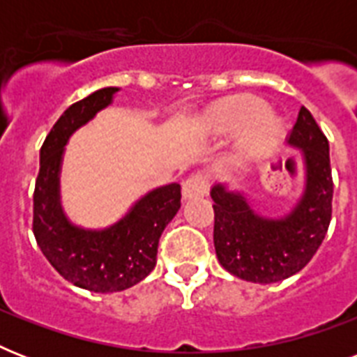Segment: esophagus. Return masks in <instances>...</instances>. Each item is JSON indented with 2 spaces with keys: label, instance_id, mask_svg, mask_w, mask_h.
<instances>
[{
  "label": "esophagus",
  "instance_id": "34e87169",
  "mask_svg": "<svg viewBox=\"0 0 357 357\" xmlns=\"http://www.w3.org/2000/svg\"><path fill=\"white\" fill-rule=\"evenodd\" d=\"M209 189V183H207L206 176H202V174H195V176H190L183 181L181 185V195H183L185 200H195L198 196H204Z\"/></svg>",
  "mask_w": 357,
  "mask_h": 357
}]
</instances>
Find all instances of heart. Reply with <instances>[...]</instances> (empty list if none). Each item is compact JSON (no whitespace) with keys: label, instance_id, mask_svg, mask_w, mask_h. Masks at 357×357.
Here are the masks:
<instances>
[{"label":"heart","instance_id":"1","mask_svg":"<svg viewBox=\"0 0 357 357\" xmlns=\"http://www.w3.org/2000/svg\"><path fill=\"white\" fill-rule=\"evenodd\" d=\"M198 128L213 137L235 133L229 159L234 165H246L271 150L282 131V120L266 111L259 98L229 96L206 109L198 119Z\"/></svg>","mask_w":357,"mask_h":357}]
</instances>
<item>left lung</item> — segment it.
Masks as SVG:
<instances>
[{"instance_id": "left-lung-1", "label": "left lung", "mask_w": 357, "mask_h": 357, "mask_svg": "<svg viewBox=\"0 0 357 357\" xmlns=\"http://www.w3.org/2000/svg\"><path fill=\"white\" fill-rule=\"evenodd\" d=\"M287 144L302 153L305 181L298 202L285 217H261L243 192L224 183L211 189L217 257L229 274L246 282L276 283L302 271L332 220L330 146L305 107L300 109Z\"/></svg>"}]
</instances>
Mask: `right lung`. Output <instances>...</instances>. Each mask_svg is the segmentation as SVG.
Instances as JSON below:
<instances>
[{
	"instance_id": "1",
	"label": "right lung",
	"mask_w": 357,
	"mask_h": 357,
	"mask_svg": "<svg viewBox=\"0 0 357 357\" xmlns=\"http://www.w3.org/2000/svg\"><path fill=\"white\" fill-rule=\"evenodd\" d=\"M120 89L105 86L70 105L40 148L33 195V234L55 271L92 293H116L142 282L157 263L162 229L181 207L178 183L157 187L137 200L119 222L103 229L75 226L61 204V167L68 139L113 103Z\"/></svg>"
}]
</instances>
